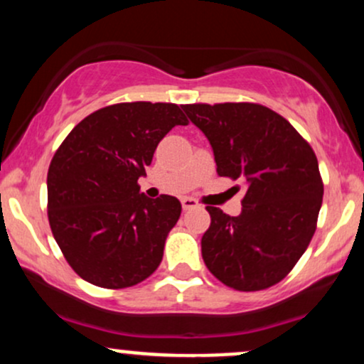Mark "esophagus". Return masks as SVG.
Segmentation results:
<instances>
[{
    "label": "esophagus",
    "instance_id": "34e87169",
    "mask_svg": "<svg viewBox=\"0 0 364 364\" xmlns=\"http://www.w3.org/2000/svg\"><path fill=\"white\" fill-rule=\"evenodd\" d=\"M181 205H183V210H190V208H196L198 207V202H196V200H193V198H183L181 200Z\"/></svg>",
    "mask_w": 364,
    "mask_h": 364
}]
</instances>
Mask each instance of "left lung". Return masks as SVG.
I'll list each match as a JSON object with an SVG mask.
<instances>
[{
  "label": "left lung",
  "mask_w": 364,
  "mask_h": 364,
  "mask_svg": "<svg viewBox=\"0 0 364 364\" xmlns=\"http://www.w3.org/2000/svg\"><path fill=\"white\" fill-rule=\"evenodd\" d=\"M183 111L214 150L217 173L241 179V214L207 207V269L237 291L282 281L306 252L321 207L318 161L287 119L260 104H186Z\"/></svg>",
  "instance_id": "left-lung-1"
}]
</instances>
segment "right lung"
I'll return each mask as SVG.
<instances>
[{
	"mask_svg": "<svg viewBox=\"0 0 364 364\" xmlns=\"http://www.w3.org/2000/svg\"><path fill=\"white\" fill-rule=\"evenodd\" d=\"M178 124L188 119L176 104H114L82 119L56 150L48 171L49 224L83 281L121 289L159 267L181 203L169 195L149 198L136 181Z\"/></svg>",
	"mask_w": 364,
	"mask_h": 364,
	"instance_id": "1",
	"label": "right lung"
}]
</instances>
